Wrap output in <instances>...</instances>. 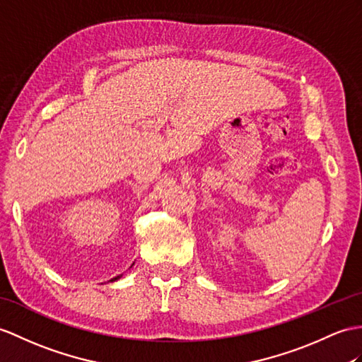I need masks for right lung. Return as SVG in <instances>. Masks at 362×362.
I'll use <instances>...</instances> for the list:
<instances>
[{"label":"right lung","mask_w":362,"mask_h":362,"mask_svg":"<svg viewBox=\"0 0 362 362\" xmlns=\"http://www.w3.org/2000/svg\"><path fill=\"white\" fill-rule=\"evenodd\" d=\"M118 278H119V276H117V278H113V279H110V281H115V279H118Z\"/></svg>","instance_id":"add662e5"}]
</instances>
